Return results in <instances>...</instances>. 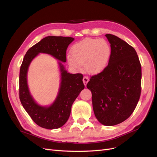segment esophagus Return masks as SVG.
<instances>
[{"mask_svg": "<svg viewBox=\"0 0 157 157\" xmlns=\"http://www.w3.org/2000/svg\"><path fill=\"white\" fill-rule=\"evenodd\" d=\"M83 82H84V84L85 85V86H86V84L88 83V82L89 81V78L87 77V76H84V77H83Z\"/></svg>", "mask_w": 157, "mask_h": 157, "instance_id": "obj_1", "label": "esophagus"}]
</instances>
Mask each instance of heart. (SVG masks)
Wrapping results in <instances>:
<instances>
[{"mask_svg":"<svg viewBox=\"0 0 157 157\" xmlns=\"http://www.w3.org/2000/svg\"><path fill=\"white\" fill-rule=\"evenodd\" d=\"M71 55L67 56L69 65L78 70L82 65L90 73L101 72L108 65L111 47L104 39L86 38L73 44Z\"/></svg>","mask_w":157,"mask_h":157,"instance_id":"heart-1","label":"heart"}]
</instances>
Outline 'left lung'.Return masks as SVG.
I'll return each mask as SVG.
<instances>
[{"mask_svg":"<svg viewBox=\"0 0 157 157\" xmlns=\"http://www.w3.org/2000/svg\"><path fill=\"white\" fill-rule=\"evenodd\" d=\"M107 67L90 78L86 87L92 92L94 112L105 126L124 122L134 112L140 98L141 66L135 49L111 34Z\"/></svg>","mask_w":157,"mask_h":157,"instance_id":"obj_1","label":"left lung"}]
</instances>
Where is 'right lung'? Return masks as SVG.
I'll return each mask as SVG.
<instances>
[{
    "label": "right lung",
    "instance_id": "obj_1",
    "mask_svg": "<svg viewBox=\"0 0 157 157\" xmlns=\"http://www.w3.org/2000/svg\"><path fill=\"white\" fill-rule=\"evenodd\" d=\"M74 38L48 36L33 46L27 52L20 71V99L23 108L37 125L46 129H56L63 126L70 116L71 107L80 92L84 88L83 75L67 73L59 63L61 83L55 101L49 107L40 106L32 98L27 86L26 75L29 66L39 53H48L62 61H66V51Z\"/></svg>",
    "mask_w": 157,
    "mask_h": 157
}]
</instances>
